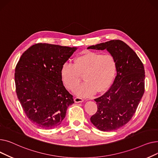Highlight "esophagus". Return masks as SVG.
<instances>
[{
	"label": "esophagus",
	"mask_w": 158,
	"mask_h": 158,
	"mask_svg": "<svg viewBox=\"0 0 158 158\" xmlns=\"http://www.w3.org/2000/svg\"><path fill=\"white\" fill-rule=\"evenodd\" d=\"M83 101H84V99L81 97H77L74 98V101L76 103L82 102H83Z\"/></svg>",
	"instance_id": "34e87169"
}]
</instances>
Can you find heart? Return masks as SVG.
Instances as JSON below:
<instances>
[{
	"label": "heart",
	"mask_w": 158,
	"mask_h": 158,
	"mask_svg": "<svg viewBox=\"0 0 158 158\" xmlns=\"http://www.w3.org/2000/svg\"><path fill=\"white\" fill-rule=\"evenodd\" d=\"M117 63L110 54L86 51L75 58L73 64L65 63L61 69V77L64 85L72 90L80 82L83 74L84 83L74 90L83 97L93 95L96 91L101 92L108 88L114 79Z\"/></svg>",
	"instance_id": "1"
}]
</instances>
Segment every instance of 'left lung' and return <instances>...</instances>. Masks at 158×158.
<instances>
[{"label":"left lung","mask_w":158,"mask_h":158,"mask_svg":"<svg viewBox=\"0 0 158 158\" xmlns=\"http://www.w3.org/2000/svg\"><path fill=\"white\" fill-rule=\"evenodd\" d=\"M87 48L106 50L115 59L117 76L110 88L94 99L97 111L90 121L100 131L117 130L131 119L143 95V64L133 50L121 40H113Z\"/></svg>","instance_id":"1"}]
</instances>
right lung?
Returning <instances> with one entry per match:
<instances>
[{
  "label": "right lung",
  "instance_id": "right-lung-1",
  "mask_svg": "<svg viewBox=\"0 0 158 158\" xmlns=\"http://www.w3.org/2000/svg\"><path fill=\"white\" fill-rule=\"evenodd\" d=\"M77 49L35 44L22 54L16 66L17 97L27 118L40 128L60 126L68 107L74 103L63 84L61 69Z\"/></svg>",
  "mask_w": 158,
  "mask_h": 158
}]
</instances>
